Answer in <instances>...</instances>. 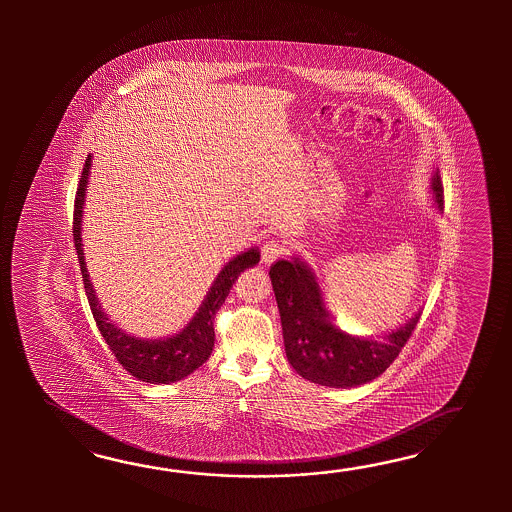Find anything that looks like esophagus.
I'll return each instance as SVG.
<instances>
[{"mask_svg":"<svg viewBox=\"0 0 512 512\" xmlns=\"http://www.w3.org/2000/svg\"><path fill=\"white\" fill-rule=\"evenodd\" d=\"M282 254H285V247L280 241H267L261 249V258L265 261V265H271L272 261L278 260Z\"/></svg>","mask_w":512,"mask_h":512,"instance_id":"1","label":"esophagus"}]
</instances>
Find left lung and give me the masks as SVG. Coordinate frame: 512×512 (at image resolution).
<instances>
[{"label": "left lung", "instance_id": "1", "mask_svg": "<svg viewBox=\"0 0 512 512\" xmlns=\"http://www.w3.org/2000/svg\"><path fill=\"white\" fill-rule=\"evenodd\" d=\"M432 192L435 208L443 210L439 170L432 175ZM269 276L282 318L287 360L298 375L322 386L351 388L377 379L399 357L421 316L415 313L384 337H353L335 326L315 272L305 261L296 256L278 260Z\"/></svg>", "mask_w": 512, "mask_h": 512}]
</instances>
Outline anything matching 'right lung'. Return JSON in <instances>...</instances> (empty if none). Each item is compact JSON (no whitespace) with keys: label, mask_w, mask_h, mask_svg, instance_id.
I'll return each instance as SVG.
<instances>
[{"label":"right lung","mask_w":512,"mask_h":512,"mask_svg":"<svg viewBox=\"0 0 512 512\" xmlns=\"http://www.w3.org/2000/svg\"><path fill=\"white\" fill-rule=\"evenodd\" d=\"M91 168V155H87L84 170L80 175L77 197H75V214H73V241L77 249L78 263L84 278L87 300L93 318L97 322L100 335L106 340L111 353L117 357L122 368L139 381L150 384H170L188 377L203 362H207L214 348V316L225 304L230 289L238 280L241 272L254 267L260 261L258 247L241 252L221 269L218 278L212 283L203 304L196 316L186 324L183 331L174 337L148 340V338L131 337L126 331L115 326L98 304L97 293L87 274L84 251H82V212L86 197L87 179Z\"/></svg>","instance_id":"1"}]
</instances>
